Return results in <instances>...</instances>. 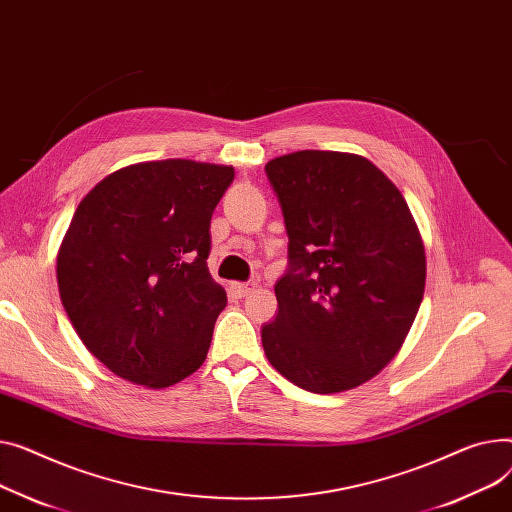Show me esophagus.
Listing matches in <instances>:
<instances>
[{
    "instance_id": "obj_1",
    "label": "esophagus",
    "mask_w": 512,
    "mask_h": 512,
    "mask_svg": "<svg viewBox=\"0 0 512 512\" xmlns=\"http://www.w3.org/2000/svg\"><path fill=\"white\" fill-rule=\"evenodd\" d=\"M232 290H234V294H238V296H249V294H253L255 290H257V284L255 282H243V284H232Z\"/></svg>"
}]
</instances>
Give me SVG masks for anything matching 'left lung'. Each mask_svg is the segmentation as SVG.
Wrapping results in <instances>:
<instances>
[{"mask_svg": "<svg viewBox=\"0 0 512 512\" xmlns=\"http://www.w3.org/2000/svg\"><path fill=\"white\" fill-rule=\"evenodd\" d=\"M288 232L278 315L261 327L269 364L331 395L370 381L401 350L426 286V253L401 191L370 160L300 150L271 158Z\"/></svg>", "mask_w": 512, "mask_h": 512, "instance_id": "obj_1", "label": "left lung"}]
</instances>
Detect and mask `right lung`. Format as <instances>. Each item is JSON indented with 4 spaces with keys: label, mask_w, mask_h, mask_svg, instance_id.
<instances>
[{
    "label": "right lung",
    "mask_w": 512,
    "mask_h": 512,
    "mask_svg": "<svg viewBox=\"0 0 512 512\" xmlns=\"http://www.w3.org/2000/svg\"><path fill=\"white\" fill-rule=\"evenodd\" d=\"M234 168L185 158L123 166L88 191L57 251L63 309L117 377L164 389L208 356L224 288L210 222Z\"/></svg>",
    "instance_id": "right-lung-1"
}]
</instances>
